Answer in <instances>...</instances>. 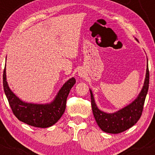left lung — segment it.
Listing matches in <instances>:
<instances>
[{"instance_id":"obj_1","label":"left lung","mask_w":155,"mask_h":155,"mask_svg":"<svg viewBox=\"0 0 155 155\" xmlns=\"http://www.w3.org/2000/svg\"><path fill=\"white\" fill-rule=\"evenodd\" d=\"M149 71L147 64L144 84L139 95L132 104L113 114L105 113L97 108L90 90L92 112L100 128L106 133L117 134L124 132L134 125L140 119L143 112L146 96L149 90Z\"/></svg>"}]
</instances>
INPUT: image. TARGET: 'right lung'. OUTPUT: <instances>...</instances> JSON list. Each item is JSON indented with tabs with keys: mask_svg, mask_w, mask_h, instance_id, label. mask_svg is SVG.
<instances>
[{
	"mask_svg": "<svg viewBox=\"0 0 155 155\" xmlns=\"http://www.w3.org/2000/svg\"><path fill=\"white\" fill-rule=\"evenodd\" d=\"M76 83L71 78L60 89L56 98L50 104H27L19 100L8 87L6 78V67L3 70V90L15 117L21 122L36 127H51L60 120L66 107V101L71 89Z\"/></svg>",
	"mask_w": 155,
	"mask_h": 155,
	"instance_id": "obj_1",
	"label": "right lung"
}]
</instances>
